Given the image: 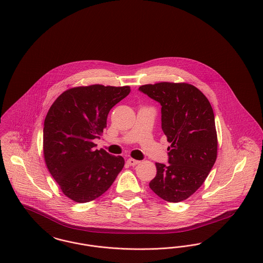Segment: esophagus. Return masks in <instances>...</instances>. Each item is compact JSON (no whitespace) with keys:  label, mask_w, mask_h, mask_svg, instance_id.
Returning <instances> with one entry per match:
<instances>
[{"label":"esophagus","mask_w":263,"mask_h":263,"mask_svg":"<svg viewBox=\"0 0 263 263\" xmlns=\"http://www.w3.org/2000/svg\"><path fill=\"white\" fill-rule=\"evenodd\" d=\"M127 163H128L130 166H135V165L139 164L140 161L135 160V159H132V158H129V159L127 160Z\"/></svg>","instance_id":"obj_1"}]
</instances>
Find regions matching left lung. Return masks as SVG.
I'll list each match as a JSON object with an SVG mask.
<instances>
[{"instance_id":"1","label":"left lung","mask_w":263,"mask_h":263,"mask_svg":"<svg viewBox=\"0 0 263 263\" xmlns=\"http://www.w3.org/2000/svg\"><path fill=\"white\" fill-rule=\"evenodd\" d=\"M139 90L161 104L162 129L171 143L170 164L156 163L149 186L165 201H185L203 184L216 162L214 110L200 89L185 82L145 84Z\"/></svg>"}]
</instances>
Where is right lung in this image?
Instances as JSON below:
<instances>
[{"instance_id":"right-lung-1","label":"right lung","mask_w":263,"mask_h":263,"mask_svg":"<svg viewBox=\"0 0 263 263\" xmlns=\"http://www.w3.org/2000/svg\"><path fill=\"white\" fill-rule=\"evenodd\" d=\"M130 86L93 84L72 87L52 103L44 124V157L63 195L88 202L103 195L123 169L121 156L95 150L109 111L130 93Z\"/></svg>"}]
</instances>
